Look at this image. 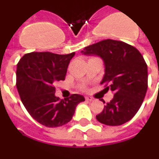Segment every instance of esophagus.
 <instances>
[{
	"mask_svg": "<svg viewBox=\"0 0 159 159\" xmlns=\"http://www.w3.org/2000/svg\"><path fill=\"white\" fill-rule=\"evenodd\" d=\"M85 99H86L87 101H90V102L94 101V98H92V97H89V96H86V97H85Z\"/></svg>",
	"mask_w": 159,
	"mask_h": 159,
	"instance_id": "esophagus-1",
	"label": "esophagus"
}]
</instances>
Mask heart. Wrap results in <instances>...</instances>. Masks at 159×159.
Masks as SVG:
<instances>
[{
	"label": "heart",
	"mask_w": 159,
	"mask_h": 159,
	"mask_svg": "<svg viewBox=\"0 0 159 159\" xmlns=\"http://www.w3.org/2000/svg\"><path fill=\"white\" fill-rule=\"evenodd\" d=\"M81 89H86V87H85L84 85H83V86L81 87Z\"/></svg>",
	"instance_id": "1"
}]
</instances>
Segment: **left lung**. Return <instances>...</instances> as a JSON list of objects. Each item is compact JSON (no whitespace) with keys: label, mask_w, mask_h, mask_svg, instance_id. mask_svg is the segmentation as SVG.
Segmentation results:
<instances>
[{"label":"left lung","mask_w":159,"mask_h":159,"mask_svg":"<svg viewBox=\"0 0 159 159\" xmlns=\"http://www.w3.org/2000/svg\"><path fill=\"white\" fill-rule=\"evenodd\" d=\"M82 52L102 58L105 75L101 83L114 94L96 120L107 126L129 121L141 107L148 87L147 64L141 53L133 45L114 39L89 45ZM101 101L105 103L103 99Z\"/></svg>","instance_id":"1"}]
</instances>
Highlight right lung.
Masks as SVG:
<instances>
[{"instance_id": "obj_1", "label": "right lung", "mask_w": 159, "mask_h": 159, "mask_svg": "<svg viewBox=\"0 0 159 159\" xmlns=\"http://www.w3.org/2000/svg\"><path fill=\"white\" fill-rule=\"evenodd\" d=\"M75 52L59 55L50 52L26 53L17 64L16 86L22 103L35 120L47 127L68 123L83 95L73 94L60 100L55 95V83L65 79Z\"/></svg>"}]
</instances>
